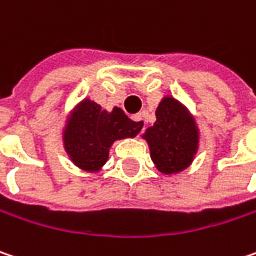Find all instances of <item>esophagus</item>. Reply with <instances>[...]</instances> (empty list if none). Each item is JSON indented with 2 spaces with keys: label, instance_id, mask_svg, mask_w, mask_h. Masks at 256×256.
<instances>
[{
  "label": "esophagus",
  "instance_id": "34e87169",
  "mask_svg": "<svg viewBox=\"0 0 256 256\" xmlns=\"http://www.w3.org/2000/svg\"><path fill=\"white\" fill-rule=\"evenodd\" d=\"M132 120L133 122H136L138 124H139V128H144V116H143V113H138V114H133L132 116Z\"/></svg>",
  "mask_w": 256,
  "mask_h": 256
}]
</instances>
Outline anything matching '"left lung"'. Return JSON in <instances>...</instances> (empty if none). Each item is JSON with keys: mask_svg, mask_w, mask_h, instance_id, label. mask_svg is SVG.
<instances>
[{"mask_svg": "<svg viewBox=\"0 0 256 256\" xmlns=\"http://www.w3.org/2000/svg\"><path fill=\"white\" fill-rule=\"evenodd\" d=\"M150 158L160 172L176 174L192 162L198 148V130L187 110L171 97L156 108V122L146 128Z\"/></svg>", "mask_w": 256, "mask_h": 256, "instance_id": "left-lung-1", "label": "left lung"}]
</instances>
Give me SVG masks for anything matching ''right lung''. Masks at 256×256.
Listing matches in <instances>:
<instances>
[{"mask_svg": "<svg viewBox=\"0 0 256 256\" xmlns=\"http://www.w3.org/2000/svg\"><path fill=\"white\" fill-rule=\"evenodd\" d=\"M140 128L122 108L114 107L112 112H106L97 102L84 100L64 132L65 149L76 166L98 171L108 158L114 140L134 138Z\"/></svg>", "mask_w": 256, "mask_h": 256, "instance_id": "1", "label": "right lung"}]
</instances>
